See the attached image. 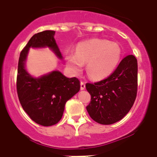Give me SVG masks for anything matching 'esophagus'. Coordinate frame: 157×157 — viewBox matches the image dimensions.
I'll return each mask as SVG.
<instances>
[{
    "instance_id": "34e87169",
    "label": "esophagus",
    "mask_w": 157,
    "mask_h": 157,
    "mask_svg": "<svg viewBox=\"0 0 157 157\" xmlns=\"http://www.w3.org/2000/svg\"><path fill=\"white\" fill-rule=\"evenodd\" d=\"M80 88H81L82 90H85L86 88V83L84 82H81V83H80Z\"/></svg>"
}]
</instances>
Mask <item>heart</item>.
<instances>
[{
    "label": "heart",
    "mask_w": 157,
    "mask_h": 157,
    "mask_svg": "<svg viewBox=\"0 0 157 157\" xmlns=\"http://www.w3.org/2000/svg\"><path fill=\"white\" fill-rule=\"evenodd\" d=\"M122 48L116 42L94 38L80 42L75 52L66 54V65L72 74H80L86 63L89 76L94 80H101L112 74L119 65Z\"/></svg>",
    "instance_id": "obj_1"
}]
</instances>
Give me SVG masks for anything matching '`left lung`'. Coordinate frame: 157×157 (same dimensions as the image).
Here are the masks:
<instances>
[{"label": "left lung", "mask_w": 157, "mask_h": 157, "mask_svg": "<svg viewBox=\"0 0 157 157\" xmlns=\"http://www.w3.org/2000/svg\"><path fill=\"white\" fill-rule=\"evenodd\" d=\"M86 88L91 95L86 110L94 121L104 125L120 121L132 108L137 96V59L133 55L126 56L109 77L94 84L86 83Z\"/></svg>", "instance_id": "obj_1"}]
</instances>
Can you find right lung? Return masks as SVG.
<instances>
[{
	"mask_svg": "<svg viewBox=\"0 0 157 157\" xmlns=\"http://www.w3.org/2000/svg\"><path fill=\"white\" fill-rule=\"evenodd\" d=\"M54 35V30L34 34L22 50L18 64L16 87L19 102L33 121L45 127L61 120L66 102L80 90L79 80L75 77L69 78L59 71L34 77L26 68L30 48H48L58 59H63Z\"/></svg>",
	"mask_w": 157,
	"mask_h": 157,
	"instance_id": "1",
	"label": "right lung"
}]
</instances>
